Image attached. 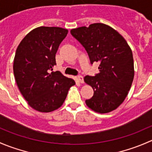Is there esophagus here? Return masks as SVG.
I'll list each match as a JSON object with an SVG mask.
<instances>
[{"instance_id": "esophagus-1", "label": "esophagus", "mask_w": 152, "mask_h": 152, "mask_svg": "<svg viewBox=\"0 0 152 152\" xmlns=\"http://www.w3.org/2000/svg\"><path fill=\"white\" fill-rule=\"evenodd\" d=\"M77 80L79 83H83L84 82V79L82 76H77Z\"/></svg>"}]
</instances>
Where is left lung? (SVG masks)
<instances>
[{
	"label": "left lung",
	"mask_w": 152,
	"mask_h": 152,
	"mask_svg": "<svg viewBox=\"0 0 152 152\" xmlns=\"http://www.w3.org/2000/svg\"><path fill=\"white\" fill-rule=\"evenodd\" d=\"M70 34L85 48L90 63H99V73L85 77L94 91L86 104L99 113L115 110L126 97L134 79L132 52L128 43L117 31L104 23L73 28Z\"/></svg>",
	"instance_id": "left-lung-1"
}]
</instances>
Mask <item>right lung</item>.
<instances>
[{
  "mask_svg": "<svg viewBox=\"0 0 152 152\" xmlns=\"http://www.w3.org/2000/svg\"><path fill=\"white\" fill-rule=\"evenodd\" d=\"M67 32L59 27H38L29 32L16 50L13 70L17 85L29 106L39 112L57 110L75 85L73 79L59 71L50 72Z\"/></svg>",
  "mask_w": 152,
  "mask_h": 152,
  "instance_id": "add662e5",
  "label": "right lung"
}]
</instances>
